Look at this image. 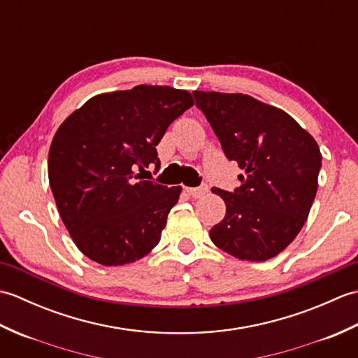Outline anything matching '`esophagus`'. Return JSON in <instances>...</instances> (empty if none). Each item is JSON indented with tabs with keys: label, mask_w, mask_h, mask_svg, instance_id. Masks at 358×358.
<instances>
[{
	"label": "esophagus",
	"mask_w": 358,
	"mask_h": 358,
	"mask_svg": "<svg viewBox=\"0 0 358 358\" xmlns=\"http://www.w3.org/2000/svg\"><path fill=\"white\" fill-rule=\"evenodd\" d=\"M186 192L192 196V199H199V196L204 195L208 192V186H200V187H186Z\"/></svg>",
	"instance_id": "34e87169"
}]
</instances>
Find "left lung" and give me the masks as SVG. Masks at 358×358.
Here are the masks:
<instances>
[{
    "label": "left lung",
    "instance_id": "8db88e82",
    "mask_svg": "<svg viewBox=\"0 0 358 358\" xmlns=\"http://www.w3.org/2000/svg\"><path fill=\"white\" fill-rule=\"evenodd\" d=\"M195 104L214 129L227 159L237 162L240 187H212L226 215L209 231L220 249L264 262L301 231L317 194L318 144L286 112L243 94L195 90Z\"/></svg>",
    "mask_w": 358,
    "mask_h": 358
}]
</instances>
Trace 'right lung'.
<instances>
[{"label":"right lung","mask_w":358,"mask_h":358,"mask_svg":"<svg viewBox=\"0 0 358 358\" xmlns=\"http://www.w3.org/2000/svg\"><path fill=\"white\" fill-rule=\"evenodd\" d=\"M192 106L186 90L141 85L90 98L58 127L49 183L66 229L90 260L127 264L158 245L181 187L136 171L158 169L157 144Z\"/></svg>","instance_id":"1"}]
</instances>
